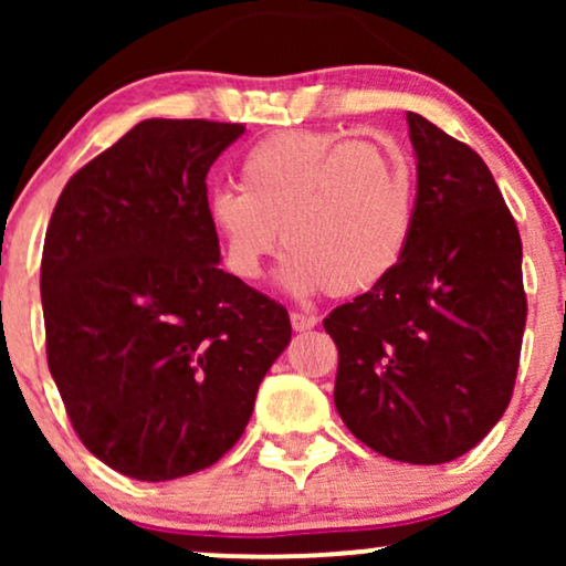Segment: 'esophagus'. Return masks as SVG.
Instances as JSON below:
<instances>
[{
	"label": "esophagus",
	"mask_w": 566,
	"mask_h": 566,
	"mask_svg": "<svg viewBox=\"0 0 566 566\" xmlns=\"http://www.w3.org/2000/svg\"><path fill=\"white\" fill-rule=\"evenodd\" d=\"M290 322H292V329H295V333H305V329H314L316 324H319V316L301 314V311H292Z\"/></svg>",
	"instance_id": "1"
}]
</instances>
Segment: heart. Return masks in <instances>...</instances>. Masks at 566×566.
<instances>
[{
  "mask_svg": "<svg viewBox=\"0 0 566 566\" xmlns=\"http://www.w3.org/2000/svg\"><path fill=\"white\" fill-rule=\"evenodd\" d=\"M226 269L255 282L287 247L279 282L292 295H356L405 255L415 220L412 165L399 146L329 129H282L239 161V191L205 205Z\"/></svg>",
  "mask_w": 566,
  "mask_h": 566,
  "instance_id": "b5f03b06",
  "label": "heart"
}]
</instances>
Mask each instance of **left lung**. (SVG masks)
Here are the masks:
<instances>
[{
  "mask_svg": "<svg viewBox=\"0 0 566 566\" xmlns=\"http://www.w3.org/2000/svg\"><path fill=\"white\" fill-rule=\"evenodd\" d=\"M418 199L405 255L382 282L337 305L335 407L369 450L450 463L509 407L527 297L522 239L490 167L465 143L407 114Z\"/></svg>",
  "mask_w": 566,
  "mask_h": 566,
  "instance_id": "1",
  "label": "left lung"
}]
</instances>
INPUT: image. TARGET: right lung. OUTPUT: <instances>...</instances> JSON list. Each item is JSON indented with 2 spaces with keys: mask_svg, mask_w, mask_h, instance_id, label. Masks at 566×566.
I'll return each instance as SVG.
<instances>
[{
  "mask_svg": "<svg viewBox=\"0 0 566 566\" xmlns=\"http://www.w3.org/2000/svg\"><path fill=\"white\" fill-rule=\"evenodd\" d=\"M242 125L146 119L63 188L42 252L48 365L82 444L170 482L218 463L287 348L282 305L220 269L207 172Z\"/></svg>",
  "mask_w": 566,
  "mask_h": 566,
  "instance_id": "obj_1",
  "label": "right lung"
}]
</instances>
